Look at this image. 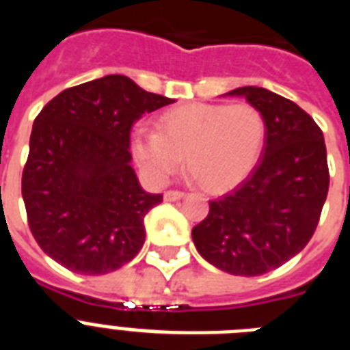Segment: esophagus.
<instances>
[{"mask_svg": "<svg viewBox=\"0 0 350 350\" xmlns=\"http://www.w3.org/2000/svg\"><path fill=\"white\" fill-rule=\"evenodd\" d=\"M185 193L184 191H175V189H170L165 193V200L166 202H177L180 198H184Z\"/></svg>", "mask_w": 350, "mask_h": 350, "instance_id": "34e87169", "label": "esophagus"}]
</instances>
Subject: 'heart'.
Segmentation results:
<instances>
[{"instance_id":"obj_1","label":"heart","mask_w":350,"mask_h":350,"mask_svg":"<svg viewBox=\"0 0 350 350\" xmlns=\"http://www.w3.org/2000/svg\"><path fill=\"white\" fill-rule=\"evenodd\" d=\"M265 135V117L252 103H191L163 113L157 129L138 126L131 148L154 182H165L185 156L205 187L222 191L252 172Z\"/></svg>"}]
</instances>
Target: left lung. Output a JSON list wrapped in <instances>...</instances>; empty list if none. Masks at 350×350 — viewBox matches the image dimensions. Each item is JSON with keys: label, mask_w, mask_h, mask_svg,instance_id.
<instances>
[{"label": "left lung", "mask_w": 350, "mask_h": 350, "mask_svg": "<svg viewBox=\"0 0 350 350\" xmlns=\"http://www.w3.org/2000/svg\"><path fill=\"white\" fill-rule=\"evenodd\" d=\"M228 94L261 110L265 147L247 178L210 202L193 240L219 270L256 277L282 267L310 242L329 187L326 144L295 101L252 85Z\"/></svg>", "instance_id": "obj_1"}]
</instances>
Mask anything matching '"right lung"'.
<instances>
[{
	"instance_id": "1",
	"label": "right lung",
	"mask_w": 350,
	"mask_h": 350,
	"mask_svg": "<svg viewBox=\"0 0 350 350\" xmlns=\"http://www.w3.org/2000/svg\"><path fill=\"white\" fill-rule=\"evenodd\" d=\"M173 103L124 75L64 89L36 116L23 172L27 224L55 262L82 275L119 270L140 252L144 217L163 202L131 168L129 135Z\"/></svg>"
}]
</instances>
